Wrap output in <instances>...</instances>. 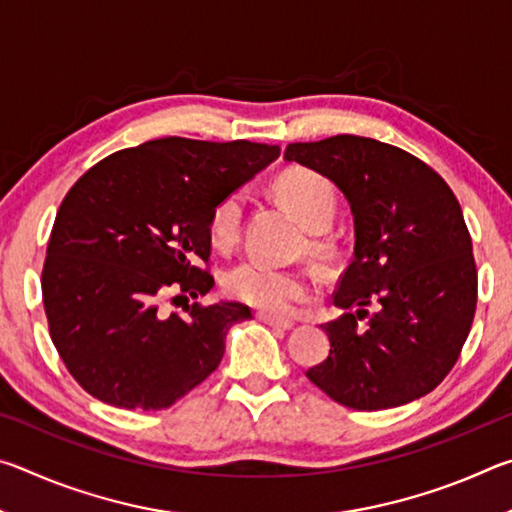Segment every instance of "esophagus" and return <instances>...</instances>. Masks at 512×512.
Returning <instances> with one entry per match:
<instances>
[{"label":"esophagus","mask_w":512,"mask_h":512,"mask_svg":"<svg viewBox=\"0 0 512 512\" xmlns=\"http://www.w3.org/2000/svg\"><path fill=\"white\" fill-rule=\"evenodd\" d=\"M255 318L262 320V323H266V325L277 327V329H291L293 325H296L289 318H282V316H275V314H266V311H257Z\"/></svg>","instance_id":"esophagus-1"}]
</instances>
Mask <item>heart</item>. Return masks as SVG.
<instances>
[{"label":"heart","mask_w":512,"mask_h":512,"mask_svg":"<svg viewBox=\"0 0 512 512\" xmlns=\"http://www.w3.org/2000/svg\"><path fill=\"white\" fill-rule=\"evenodd\" d=\"M275 192L307 230H325L332 223L336 214V189L323 173L302 167L289 169L275 180ZM241 219H244V194H225L212 207L210 221H207V235L212 244L221 250L235 246L241 232ZM314 248L318 253H327L329 244L316 239ZM223 291L250 307L284 314L296 302H305L311 296V282L296 268L244 259L225 271Z\"/></svg>","instance_id":"heart-1"}]
</instances>
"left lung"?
<instances>
[{
  "mask_svg": "<svg viewBox=\"0 0 512 512\" xmlns=\"http://www.w3.org/2000/svg\"><path fill=\"white\" fill-rule=\"evenodd\" d=\"M284 160L323 173L354 214V259L323 329L311 384L354 411L431 393L461 357L476 309V264L461 205L427 162L372 137L296 142Z\"/></svg>",
  "mask_w": 512,
  "mask_h": 512,
  "instance_id": "1",
  "label": "left lung"
}]
</instances>
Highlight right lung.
<instances>
[{
  "label": "right lung",
  "instance_id": "1",
  "mask_svg": "<svg viewBox=\"0 0 512 512\" xmlns=\"http://www.w3.org/2000/svg\"><path fill=\"white\" fill-rule=\"evenodd\" d=\"M280 146L162 137L108 155L76 180L51 228L42 302L60 359L83 391L117 409L160 411L219 368L228 329L253 318L205 296L212 207ZM170 300L167 301L166 298Z\"/></svg>",
  "mask_w": 512,
  "mask_h": 512
}]
</instances>
